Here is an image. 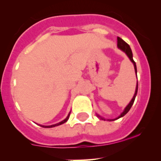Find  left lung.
<instances>
[{"label": "left lung", "mask_w": 161, "mask_h": 161, "mask_svg": "<svg viewBox=\"0 0 161 161\" xmlns=\"http://www.w3.org/2000/svg\"><path fill=\"white\" fill-rule=\"evenodd\" d=\"M117 46H118L119 48H120L122 51H123L124 52H125V54L127 55V56L129 58V59L131 60V62L133 63V64H134V68H135V73H136L137 75V67H136V64H135V61L133 60V55H132V52H131V48H130L129 45L128 44V43H126L125 42L123 39H121L120 37H117ZM137 92H138V82H137V86H136V89H135V93L134 94V97H133V98L131 99V100L130 101V103L129 104H128V106H126L125 108L124 111L122 112V113H121V115L119 116L118 117V118L115 119H108V121H114L115 119H118L121 118V117L124 116L126 114V113H128V112L129 111L130 109H131V107L132 106L133 103H134L135 102V97H136V95H137ZM97 116L100 117V119H102L103 120H106L105 119L102 118V117H100V115H97Z\"/></svg>", "instance_id": "obj_1"}]
</instances>
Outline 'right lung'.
<instances>
[{
  "label": "right lung",
  "instance_id": "1",
  "mask_svg": "<svg viewBox=\"0 0 161 161\" xmlns=\"http://www.w3.org/2000/svg\"><path fill=\"white\" fill-rule=\"evenodd\" d=\"M69 116H70V113L68 114V116H67V118L65 119H64L63 121H61V122H58V123L57 124H55V125H47V126H44V125H41L42 127H45V128H53V127H55V126H58V125H60L64 123V122H66L68 120V119H69Z\"/></svg>",
  "mask_w": 161,
  "mask_h": 161
}]
</instances>
